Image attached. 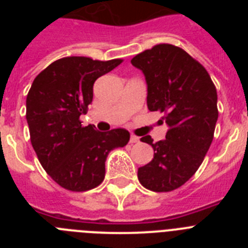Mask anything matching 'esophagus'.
Returning a JSON list of instances; mask_svg holds the SVG:
<instances>
[{
	"mask_svg": "<svg viewBox=\"0 0 248 248\" xmlns=\"http://www.w3.org/2000/svg\"><path fill=\"white\" fill-rule=\"evenodd\" d=\"M139 141V137H137V135H131L130 137V143L134 144V143H138Z\"/></svg>",
	"mask_w": 248,
	"mask_h": 248,
	"instance_id": "1",
	"label": "esophagus"
}]
</instances>
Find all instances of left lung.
Masks as SVG:
<instances>
[{"mask_svg": "<svg viewBox=\"0 0 248 248\" xmlns=\"http://www.w3.org/2000/svg\"><path fill=\"white\" fill-rule=\"evenodd\" d=\"M143 72L150 111L165 113V139L153 143L150 163L138 169V179L151 191H172L196 172L214 139L218 118L217 93L205 68L185 50L157 45L131 59Z\"/></svg>", "mask_w": 248, "mask_h": 248, "instance_id": "1", "label": "left lung"}]
</instances>
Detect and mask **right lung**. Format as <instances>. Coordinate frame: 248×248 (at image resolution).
<instances>
[{
	"instance_id": "add662e5",
	"label": "right lung",
	"mask_w": 248,
	"mask_h": 248,
	"mask_svg": "<svg viewBox=\"0 0 248 248\" xmlns=\"http://www.w3.org/2000/svg\"><path fill=\"white\" fill-rule=\"evenodd\" d=\"M120 63L65 57L50 63L31 85L26 100L31 143L47 174L64 189L87 191L100 185L108 154L130 139L125 129L97 131L79 120L93 100L94 82Z\"/></svg>"
}]
</instances>
